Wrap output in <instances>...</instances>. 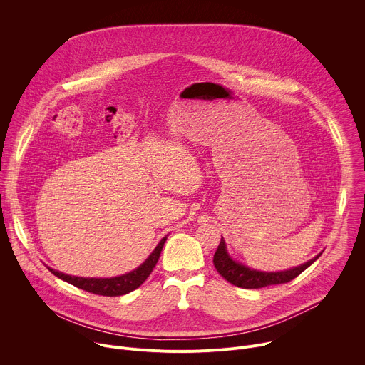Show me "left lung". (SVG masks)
Returning <instances> with one entry per match:
<instances>
[{
  "instance_id": "1",
  "label": "left lung",
  "mask_w": 365,
  "mask_h": 365,
  "mask_svg": "<svg viewBox=\"0 0 365 365\" xmlns=\"http://www.w3.org/2000/svg\"><path fill=\"white\" fill-rule=\"evenodd\" d=\"M319 255L312 258L310 262H307L299 267L290 269V270L277 272V273L257 272V270H251V269L234 262V259L228 255L225 241L221 237V242L214 254V266H215L217 272L225 280L232 283L234 286L241 287V289H259V287H266V286H272V284L289 283L290 280L296 279L300 273H303L312 263L317 262Z\"/></svg>"
}]
</instances>
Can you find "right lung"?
Masks as SVG:
<instances>
[{
  "label": "right lung",
  "mask_w": 365,
  "mask_h": 365,
  "mask_svg": "<svg viewBox=\"0 0 365 365\" xmlns=\"http://www.w3.org/2000/svg\"><path fill=\"white\" fill-rule=\"evenodd\" d=\"M166 240H168V237H165L158 244V247L154 248V251L150 254V257L138 269H135L131 273H127L124 276H118V277H113V279H83V277L63 274V273L56 272L50 267H47V269L56 277H59L85 292H89L93 294H101V296H123V294H127V293L135 290L145 282V279L150 276V273L153 272V269L159 262V257H160V252L163 250Z\"/></svg>",
  "instance_id": "add662e5"
}]
</instances>
